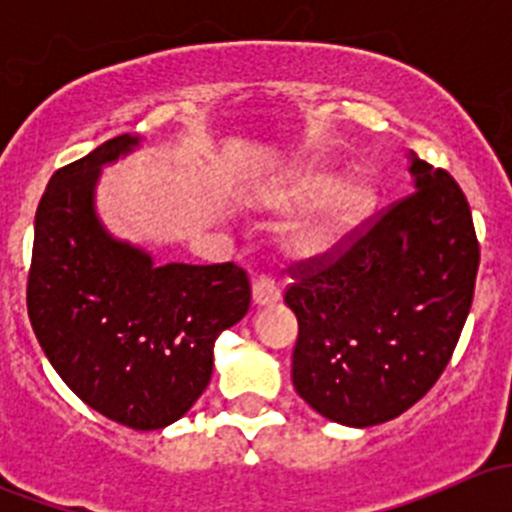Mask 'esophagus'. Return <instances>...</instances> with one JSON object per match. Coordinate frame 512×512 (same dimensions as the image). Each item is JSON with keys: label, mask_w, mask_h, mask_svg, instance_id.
<instances>
[{"label": "esophagus", "mask_w": 512, "mask_h": 512, "mask_svg": "<svg viewBox=\"0 0 512 512\" xmlns=\"http://www.w3.org/2000/svg\"><path fill=\"white\" fill-rule=\"evenodd\" d=\"M280 297V287L272 280H255V285H252V304L255 307H270V304L280 302Z\"/></svg>", "instance_id": "34e87169"}]
</instances>
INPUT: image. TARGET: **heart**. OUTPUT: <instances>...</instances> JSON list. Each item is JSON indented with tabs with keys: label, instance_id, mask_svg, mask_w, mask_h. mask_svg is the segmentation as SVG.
I'll use <instances>...</instances> for the list:
<instances>
[{
	"label": "heart",
	"instance_id": "1",
	"mask_svg": "<svg viewBox=\"0 0 512 512\" xmlns=\"http://www.w3.org/2000/svg\"><path fill=\"white\" fill-rule=\"evenodd\" d=\"M379 183L371 173L349 175V168L332 163H307L287 173L262 198L275 215L304 213L280 235V252L287 262H309L327 255L352 237L376 213Z\"/></svg>",
	"mask_w": 512,
	"mask_h": 512
}]
</instances>
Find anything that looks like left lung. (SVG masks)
<instances>
[{"mask_svg": "<svg viewBox=\"0 0 512 512\" xmlns=\"http://www.w3.org/2000/svg\"><path fill=\"white\" fill-rule=\"evenodd\" d=\"M406 160L414 193L285 294L299 324L294 389L342 426H379L414 406L471 312L480 252L466 195L414 151Z\"/></svg>", "mask_w": 512, "mask_h": 512, "instance_id": "1", "label": "left lung"}]
</instances>
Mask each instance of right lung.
<instances>
[{"label":"right lung","mask_w":512,"mask_h":512,"mask_svg":"<svg viewBox=\"0 0 512 512\" xmlns=\"http://www.w3.org/2000/svg\"><path fill=\"white\" fill-rule=\"evenodd\" d=\"M141 143L123 133L51 175L34 220L27 307L46 359L86 406L158 431L210 384L215 339L247 314L250 282L232 262L156 265L103 225L101 170Z\"/></svg>","instance_id":"obj_1"}]
</instances>
